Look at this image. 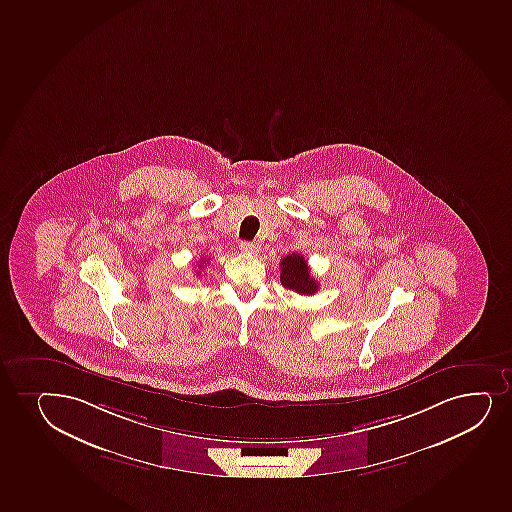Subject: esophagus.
I'll return each instance as SVG.
<instances>
[{"label":"esophagus","instance_id":"34e87169","mask_svg":"<svg viewBox=\"0 0 512 512\" xmlns=\"http://www.w3.org/2000/svg\"><path fill=\"white\" fill-rule=\"evenodd\" d=\"M241 251L246 254H258L259 246L254 242H241Z\"/></svg>","mask_w":512,"mask_h":512}]
</instances>
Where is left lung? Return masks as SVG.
<instances>
[{
  "label": "left lung",
  "instance_id": "left-lung-1",
  "mask_svg": "<svg viewBox=\"0 0 512 512\" xmlns=\"http://www.w3.org/2000/svg\"><path fill=\"white\" fill-rule=\"evenodd\" d=\"M280 282L288 290L297 294L314 295L318 292V282L311 277V270L302 254L292 253L280 261Z\"/></svg>",
  "mask_w": 512,
  "mask_h": 512
}]
</instances>
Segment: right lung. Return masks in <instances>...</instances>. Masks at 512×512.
Instances as JSON below:
<instances>
[{
  "instance_id": "obj_1",
  "label": "right lung",
  "mask_w": 512,
  "mask_h": 512,
  "mask_svg": "<svg viewBox=\"0 0 512 512\" xmlns=\"http://www.w3.org/2000/svg\"><path fill=\"white\" fill-rule=\"evenodd\" d=\"M201 266H203V259H201V263L198 265V268H201Z\"/></svg>"
}]
</instances>
